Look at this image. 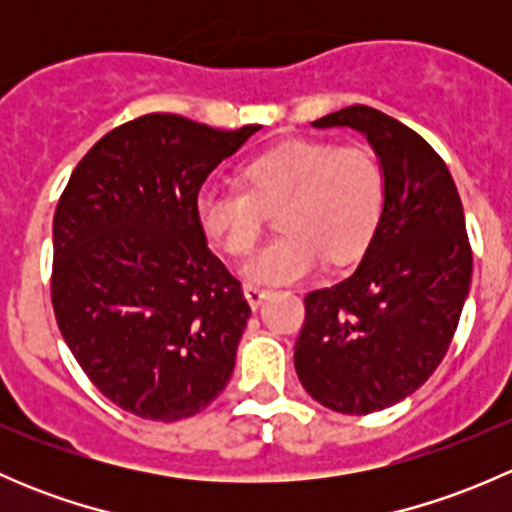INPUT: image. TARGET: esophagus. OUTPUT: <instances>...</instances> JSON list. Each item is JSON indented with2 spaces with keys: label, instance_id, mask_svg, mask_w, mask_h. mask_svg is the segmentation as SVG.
Segmentation results:
<instances>
[{
  "label": "esophagus",
  "instance_id": "1",
  "mask_svg": "<svg viewBox=\"0 0 512 512\" xmlns=\"http://www.w3.org/2000/svg\"><path fill=\"white\" fill-rule=\"evenodd\" d=\"M242 292H245V299H247V304H250L252 309H257L260 307L262 302H265V297L270 292H267V289H262V287H255V285H245V289H242Z\"/></svg>",
  "mask_w": 512,
  "mask_h": 512
}]
</instances>
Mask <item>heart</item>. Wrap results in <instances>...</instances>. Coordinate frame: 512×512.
I'll use <instances>...</instances> for the list:
<instances>
[{"instance_id": "heart-1", "label": "heart", "mask_w": 512, "mask_h": 512, "mask_svg": "<svg viewBox=\"0 0 512 512\" xmlns=\"http://www.w3.org/2000/svg\"><path fill=\"white\" fill-rule=\"evenodd\" d=\"M240 190H203L195 205L203 235L232 260L255 250L267 215L282 232L245 265V277L282 285L327 257L347 265L366 250L386 205V173L366 146L287 138L237 170Z\"/></svg>"}]
</instances>
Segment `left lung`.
I'll use <instances>...</instances> for the list:
<instances>
[{"label": "left lung", "instance_id": "left-lung-1", "mask_svg": "<svg viewBox=\"0 0 512 512\" xmlns=\"http://www.w3.org/2000/svg\"><path fill=\"white\" fill-rule=\"evenodd\" d=\"M312 126L366 136L386 173V205L359 267L304 297L294 369L314 401L364 416L411 396L446 356L471 289L473 252L456 183L409 126L347 106Z\"/></svg>", "mask_w": 512, "mask_h": 512}]
</instances>
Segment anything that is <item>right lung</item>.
<instances>
[{
  "mask_svg": "<svg viewBox=\"0 0 512 512\" xmlns=\"http://www.w3.org/2000/svg\"><path fill=\"white\" fill-rule=\"evenodd\" d=\"M260 126L148 113L79 160L54 213L51 304L91 384L123 411L180 421L218 399L250 319L208 250L198 193Z\"/></svg>",
  "mask_w": 512,
  "mask_h": 512,
  "instance_id": "1",
  "label": "right lung"
}]
</instances>
